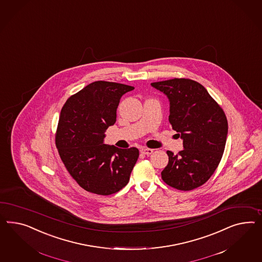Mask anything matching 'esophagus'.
<instances>
[{
	"mask_svg": "<svg viewBox=\"0 0 262 262\" xmlns=\"http://www.w3.org/2000/svg\"><path fill=\"white\" fill-rule=\"evenodd\" d=\"M140 151H141V154H143V155H146V156H149V155H151V154L154 152V149H147V148H142V149H140Z\"/></svg>",
	"mask_w": 262,
	"mask_h": 262,
	"instance_id": "obj_1",
	"label": "esophagus"
}]
</instances>
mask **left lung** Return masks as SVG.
Returning <instances> with one entry per match:
<instances>
[{
  "instance_id": "8db88e82",
  "label": "left lung",
  "mask_w": 262,
  "mask_h": 262,
  "mask_svg": "<svg viewBox=\"0 0 262 262\" xmlns=\"http://www.w3.org/2000/svg\"><path fill=\"white\" fill-rule=\"evenodd\" d=\"M151 85L170 101L169 121L184 148L177 155L167 151L163 181L191 191L206 183L220 164L228 134L226 115L205 88L191 79L174 78Z\"/></svg>"
}]
</instances>
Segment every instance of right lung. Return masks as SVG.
<instances>
[{
    "instance_id": "add662e5",
    "label": "right lung",
    "mask_w": 262,
    "mask_h": 262,
    "mask_svg": "<svg viewBox=\"0 0 262 262\" xmlns=\"http://www.w3.org/2000/svg\"><path fill=\"white\" fill-rule=\"evenodd\" d=\"M133 90L132 85L96 81L62 107L55 144L64 167L85 191L110 195L129 180L139 150L106 145L104 138L106 128L116 122L121 97Z\"/></svg>"
}]
</instances>
